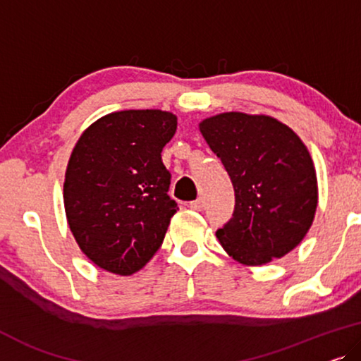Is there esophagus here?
Masks as SVG:
<instances>
[{"mask_svg": "<svg viewBox=\"0 0 361 361\" xmlns=\"http://www.w3.org/2000/svg\"><path fill=\"white\" fill-rule=\"evenodd\" d=\"M190 207L195 211H201L202 207H204V200H202V197H197V200L190 202Z\"/></svg>", "mask_w": 361, "mask_h": 361, "instance_id": "obj_1", "label": "esophagus"}]
</instances>
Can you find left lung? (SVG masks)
Instances as JSON below:
<instances>
[{"instance_id":"8db88e82","label":"left lung","mask_w":361,"mask_h":361,"mask_svg":"<svg viewBox=\"0 0 361 361\" xmlns=\"http://www.w3.org/2000/svg\"><path fill=\"white\" fill-rule=\"evenodd\" d=\"M231 176L235 206L216 235L233 260L263 265L293 250L317 207V178L301 139L268 116L224 113L200 124Z\"/></svg>"}]
</instances>
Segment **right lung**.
I'll list each match as a JSON object with an SVG mask.
<instances>
[{
	"label": "right lung",
	"mask_w": 361,
	"mask_h": 361,
	"mask_svg": "<svg viewBox=\"0 0 361 361\" xmlns=\"http://www.w3.org/2000/svg\"><path fill=\"white\" fill-rule=\"evenodd\" d=\"M176 116L130 109L104 116L80 137L70 157L63 202L70 231L94 265L132 275L155 255L178 204L161 150Z\"/></svg>",
	"instance_id": "add662e5"
}]
</instances>
